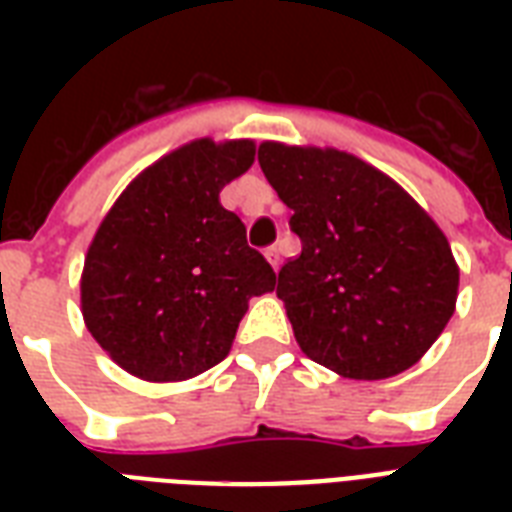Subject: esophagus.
<instances>
[{
	"instance_id": "34e87169",
	"label": "esophagus",
	"mask_w": 512,
	"mask_h": 512,
	"mask_svg": "<svg viewBox=\"0 0 512 512\" xmlns=\"http://www.w3.org/2000/svg\"><path fill=\"white\" fill-rule=\"evenodd\" d=\"M265 257H268V263H271L273 271H276V268H279V263H281L279 247H268V249H265Z\"/></svg>"
}]
</instances>
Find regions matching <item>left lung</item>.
Instances as JSON below:
<instances>
[{
	"label": "left lung",
	"instance_id": "8db88e82",
	"mask_svg": "<svg viewBox=\"0 0 512 512\" xmlns=\"http://www.w3.org/2000/svg\"><path fill=\"white\" fill-rule=\"evenodd\" d=\"M257 162L303 241L276 295L305 356L348 380L417 364L457 303L460 268L444 231L396 180L337 148L268 140Z\"/></svg>",
	"mask_w": 512,
	"mask_h": 512
}]
</instances>
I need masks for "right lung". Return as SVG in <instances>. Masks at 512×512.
<instances>
[{"label":"right lung","mask_w":512,"mask_h":512,"mask_svg":"<svg viewBox=\"0 0 512 512\" xmlns=\"http://www.w3.org/2000/svg\"><path fill=\"white\" fill-rule=\"evenodd\" d=\"M252 162V140H193L140 172L103 217L84 257L82 316L124 372H207L228 356L249 297L273 292V268L220 204Z\"/></svg>","instance_id":"right-lung-1"}]
</instances>
